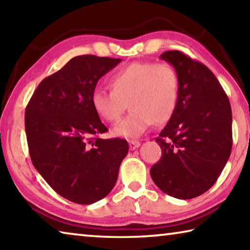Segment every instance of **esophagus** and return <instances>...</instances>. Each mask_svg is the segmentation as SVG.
I'll return each mask as SVG.
<instances>
[{
	"label": "esophagus",
	"instance_id": "34e87169",
	"mask_svg": "<svg viewBox=\"0 0 250 250\" xmlns=\"http://www.w3.org/2000/svg\"><path fill=\"white\" fill-rule=\"evenodd\" d=\"M140 145H141V143L139 142V141H135V140L129 141V147H130V150H135V149H137V147L140 146Z\"/></svg>",
	"mask_w": 250,
	"mask_h": 250
}]
</instances>
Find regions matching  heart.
<instances>
[{
  "instance_id": "b5f03b06",
  "label": "heart",
  "mask_w": 250,
  "mask_h": 250,
  "mask_svg": "<svg viewBox=\"0 0 250 250\" xmlns=\"http://www.w3.org/2000/svg\"><path fill=\"white\" fill-rule=\"evenodd\" d=\"M109 83L111 90L96 89L91 103L97 116L110 124L121 119L129 104L131 112L112 129L116 137L138 138L154 122L163 125L174 115L180 78L168 62H132L117 71Z\"/></svg>"
}]
</instances>
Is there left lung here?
<instances>
[{
  "mask_svg": "<svg viewBox=\"0 0 250 250\" xmlns=\"http://www.w3.org/2000/svg\"><path fill=\"white\" fill-rule=\"evenodd\" d=\"M176 69L179 103L156 142L162 156L151 167L155 185L167 195L191 200L211 188L230 155L231 108L215 75L179 50L160 56Z\"/></svg>",
  "mask_w": 250,
  "mask_h": 250,
  "instance_id": "8db88e82",
  "label": "left lung"
}]
</instances>
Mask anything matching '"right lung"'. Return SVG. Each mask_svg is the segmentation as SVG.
I'll return each instance as SVG.
<instances>
[{"mask_svg":"<svg viewBox=\"0 0 250 250\" xmlns=\"http://www.w3.org/2000/svg\"><path fill=\"white\" fill-rule=\"evenodd\" d=\"M121 59L82 55L43 79L25 110L33 166L59 195L77 204L103 200L128 154L124 139L107 132L91 103L98 80Z\"/></svg>","mask_w":250,"mask_h":250,"instance_id":"add662e5","label":"right lung"}]
</instances>
